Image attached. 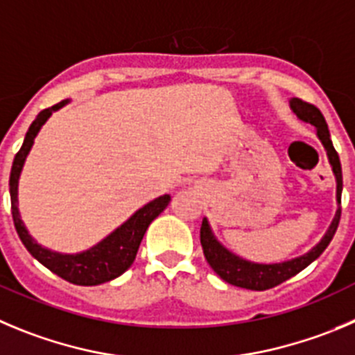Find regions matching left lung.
<instances>
[{"instance_id": "8db88e82", "label": "left lung", "mask_w": 355, "mask_h": 355, "mask_svg": "<svg viewBox=\"0 0 355 355\" xmlns=\"http://www.w3.org/2000/svg\"><path fill=\"white\" fill-rule=\"evenodd\" d=\"M291 110L296 115L300 121L306 122V124H312L317 131V138L322 144L324 150L327 154V161L331 164V170H333L334 178H336V214H334L333 223L329 224L327 231L324 233V236L320 238L319 243L315 247H312L303 256H297L294 259L282 261V263H254V261H248L240 257L238 254L231 252L230 248L224 247L220 241L217 240V236L211 231L210 223L208 218H203V224H201V247H203V254L207 257L208 264L211 266V270L223 278L224 282L231 284V286L243 287V289L250 291H266L271 287L278 286V284L286 282L291 277L300 273L301 270L312 264L320 254L326 250V247L329 245V241L333 240L334 233H336L338 223H340V215H342V189H343V180H342V164H340V157H338V152L334 150L333 141H331L329 129H327L326 119L320 114L319 108H315L313 105H308V103L301 101V99L293 98L289 101Z\"/></svg>"}]
</instances>
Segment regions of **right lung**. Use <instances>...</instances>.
<instances>
[{"instance_id":"obj_1","label":"right lung","mask_w":355,"mask_h":355,"mask_svg":"<svg viewBox=\"0 0 355 355\" xmlns=\"http://www.w3.org/2000/svg\"><path fill=\"white\" fill-rule=\"evenodd\" d=\"M69 99L58 103L54 107L45 108L36 115L33 124L29 125L26 132L24 144L21 150L17 152L13 159L12 171H10V200H12V217L15 230H17L19 238L28 248V252L35 257L36 261L45 268L55 273L58 277L64 278L66 282H71L75 286H99V284L110 282L114 278L121 277L125 270L132 264L137 257L138 247H140L144 234L150 223L161 214L170 203V194H162L155 198L150 203L137 210L124 224L112 231L108 236L103 238L91 248L78 254H61L51 250L47 247H42L35 238L29 234L28 227L24 226V220L21 218L19 211V178H21L22 168L28 159L29 150H31L35 138L38 137L40 129L49 121L54 112L68 105Z\"/></svg>"}]
</instances>
